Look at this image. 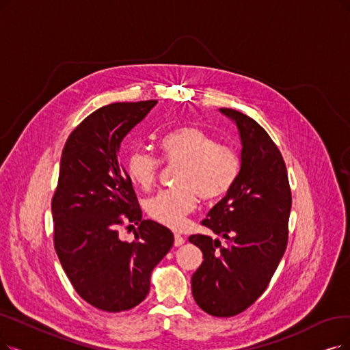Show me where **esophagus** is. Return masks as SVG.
<instances>
[{
  "instance_id": "34e87169",
  "label": "esophagus",
  "mask_w": 350,
  "mask_h": 350,
  "mask_svg": "<svg viewBox=\"0 0 350 350\" xmlns=\"http://www.w3.org/2000/svg\"><path fill=\"white\" fill-rule=\"evenodd\" d=\"M185 243V240H184V237L180 235V234H175V241H174V244H175V247H179V245H183Z\"/></svg>"
}]
</instances>
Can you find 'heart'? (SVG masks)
I'll list each match as a JSON object with an SVG mask.
<instances>
[{
    "instance_id": "obj_1",
    "label": "heart",
    "mask_w": 350,
    "mask_h": 350,
    "mask_svg": "<svg viewBox=\"0 0 350 350\" xmlns=\"http://www.w3.org/2000/svg\"><path fill=\"white\" fill-rule=\"evenodd\" d=\"M162 159L180 165L176 185L145 202L149 218L170 228H180L193 211L198 197L214 202L232 189L241 170L240 153L232 146L198 126H180L166 133L159 142ZM161 159L148 150H133L126 159V171L133 183L145 191L157 183Z\"/></svg>"
}]
</instances>
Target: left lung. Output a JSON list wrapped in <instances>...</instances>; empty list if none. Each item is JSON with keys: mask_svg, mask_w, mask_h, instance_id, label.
<instances>
[{"mask_svg": "<svg viewBox=\"0 0 350 350\" xmlns=\"http://www.w3.org/2000/svg\"><path fill=\"white\" fill-rule=\"evenodd\" d=\"M239 126L241 170L232 189L215 204L202 226L222 237L193 234L189 243L204 256L192 274V296L215 317L240 314L267 288L288 240L291 189L282 152L260 124L222 107Z\"/></svg>", "mask_w": 350, "mask_h": 350, "instance_id": "8db88e82", "label": "left lung"}]
</instances>
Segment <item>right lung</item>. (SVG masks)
Masks as SVG:
<instances>
[{
    "label": "right lung",
    "mask_w": 350,
    "mask_h": 350,
    "mask_svg": "<svg viewBox=\"0 0 350 350\" xmlns=\"http://www.w3.org/2000/svg\"><path fill=\"white\" fill-rule=\"evenodd\" d=\"M157 100L119 102L94 110L68 135L51 198L53 243L77 295L103 312L129 310L149 293L150 274L174 234L142 219L120 145ZM138 226L135 240L118 228Z\"/></svg>",
    "instance_id": "right-lung-1"
}]
</instances>
